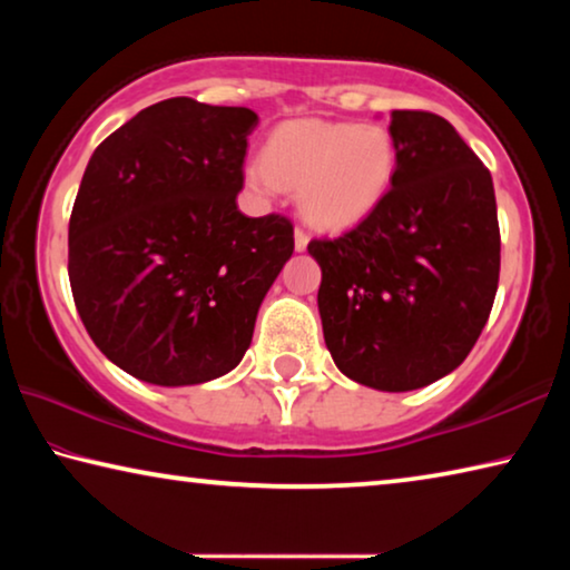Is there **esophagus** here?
<instances>
[{"label":"esophagus","mask_w":570,"mask_h":570,"mask_svg":"<svg viewBox=\"0 0 570 570\" xmlns=\"http://www.w3.org/2000/svg\"><path fill=\"white\" fill-rule=\"evenodd\" d=\"M306 246H308V234H306L304 228H296L294 230V248L296 250H304Z\"/></svg>","instance_id":"esophagus-1"}]
</instances>
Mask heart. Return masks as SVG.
I'll use <instances>...</instances> for the list:
<instances>
[{
  "mask_svg": "<svg viewBox=\"0 0 570 570\" xmlns=\"http://www.w3.org/2000/svg\"><path fill=\"white\" fill-rule=\"evenodd\" d=\"M394 173L397 148L387 128L306 118L274 128L264 142V166H250L246 180L258 190H272L274 183L296 188L306 220L346 228L387 198Z\"/></svg>",
  "mask_w": 570,
  "mask_h": 570,
  "instance_id": "b5f03b06",
  "label": "heart"
}]
</instances>
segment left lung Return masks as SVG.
Listing matches in <instances>:
<instances>
[{
	"instance_id": "1",
	"label": "left lung",
	"mask_w": 570,
	"mask_h": 570,
	"mask_svg": "<svg viewBox=\"0 0 570 570\" xmlns=\"http://www.w3.org/2000/svg\"><path fill=\"white\" fill-rule=\"evenodd\" d=\"M397 173L362 224L308 244L322 266L326 350L382 392L438 382L465 362L495 302L500 228L490 170L452 125L394 110Z\"/></svg>"
}]
</instances>
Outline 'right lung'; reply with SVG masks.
Segmentation results:
<instances>
[{
	"instance_id": "add662e5",
	"label": "right lung",
	"mask_w": 570,
	"mask_h": 570,
	"mask_svg": "<svg viewBox=\"0 0 570 570\" xmlns=\"http://www.w3.org/2000/svg\"><path fill=\"white\" fill-rule=\"evenodd\" d=\"M248 108L170 98L108 135L77 190L67 274L98 350L132 377L183 387L234 370L294 254L282 214L248 218Z\"/></svg>"
}]
</instances>
